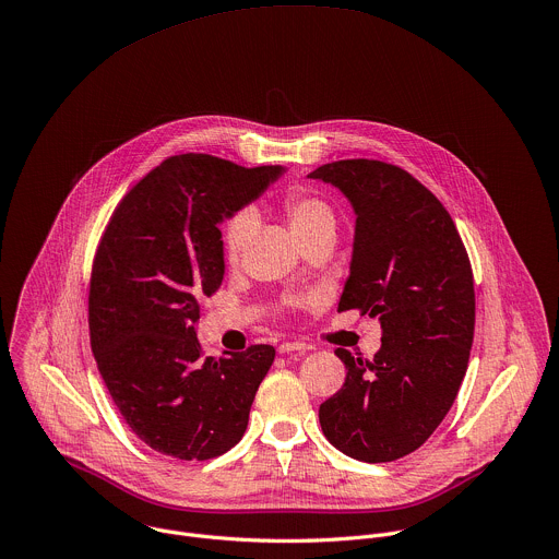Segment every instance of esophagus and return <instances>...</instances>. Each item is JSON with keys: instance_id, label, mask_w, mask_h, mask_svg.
<instances>
[{"instance_id": "34e87169", "label": "esophagus", "mask_w": 559, "mask_h": 559, "mask_svg": "<svg viewBox=\"0 0 559 559\" xmlns=\"http://www.w3.org/2000/svg\"><path fill=\"white\" fill-rule=\"evenodd\" d=\"M311 348V344H307V342H283L281 346H278V353H305V350H309Z\"/></svg>"}]
</instances>
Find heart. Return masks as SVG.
I'll return each instance as SVG.
<instances>
[{"label":"heart","instance_id":"1","mask_svg":"<svg viewBox=\"0 0 559 559\" xmlns=\"http://www.w3.org/2000/svg\"><path fill=\"white\" fill-rule=\"evenodd\" d=\"M283 211L289 219L292 230L300 243L331 235L335 237L337 215L333 206L318 193L307 189H292L283 198ZM257 228V215L250 209L235 213L224 226V254L230 265H237L243 259V252ZM302 300H287V307H300Z\"/></svg>","mask_w":559,"mask_h":559}]
</instances>
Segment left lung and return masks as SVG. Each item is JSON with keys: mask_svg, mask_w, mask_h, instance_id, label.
Wrapping results in <instances>:
<instances>
[{"mask_svg": "<svg viewBox=\"0 0 559 559\" xmlns=\"http://www.w3.org/2000/svg\"><path fill=\"white\" fill-rule=\"evenodd\" d=\"M309 177L337 186L357 215L337 311L382 322L373 359L335 348L346 380L320 406V426L350 459L397 461L439 428L465 378L476 318L469 257L445 206L395 164L337 159Z\"/></svg>", "mask_w": 559, "mask_h": 559, "instance_id": "1", "label": "left lung"}]
</instances>
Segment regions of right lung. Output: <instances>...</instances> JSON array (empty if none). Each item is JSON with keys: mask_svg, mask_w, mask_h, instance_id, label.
Returning a JSON list of instances; mask_svg holds the SVG:
<instances>
[{"mask_svg": "<svg viewBox=\"0 0 559 559\" xmlns=\"http://www.w3.org/2000/svg\"><path fill=\"white\" fill-rule=\"evenodd\" d=\"M283 166L246 168L179 153L116 206L90 281V342L133 435L159 454L209 461L235 448L274 346L206 357L200 300L224 281L219 224L257 200Z\"/></svg>", "mask_w": 559, "mask_h": 559, "instance_id": "1", "label": "right lung"}]
</instances>
